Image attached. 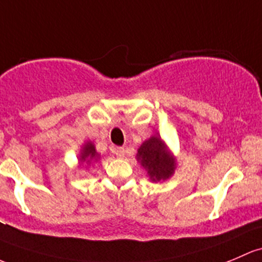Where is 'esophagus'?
I'll list each match as a JSON object with an SVG mask.
<instances>
[{"label":"esophagus","instance_id":"esophagus-1","mask_svg":"<svg viewBox=\"0 0 262 262\" xmlns=\"http://www.w3.org/2000/svg\"><path fill=\"white\" fill-rule=\"evenodd\" d=\"M113 153H114L118 158H124V156H125V149H124L123 147H115L114 149H113Z\"/></svg>","mask_w":262,"mask_h":262}]
</instances>
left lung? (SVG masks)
<instances>
[{
    "mask_svg": "<svg viewBox=\"0 0 262 262\" xmlns=\"http://www.w3.org/2000/svg\"><path fill=\"white\" fill-rule=\"evenodd\" d=\"M137 159L148 170L153 182L167 180L174 172V159L168 153L166 145L159 137H152L145 140L138 149Z\"/></svg>",
    "mask_w": 262,
    "mask_h": 262,
    "instance_id": "obj_1",
    "label": "left lung"
}]
</instances>
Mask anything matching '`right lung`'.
I'll list each match as a JSON object with an SVG mask.
<instances>
[{
  "label": "right lung",
  "mask_w": 262,
  "mask_h": 262,
  "mask_svg": "<svg viewBox=\"0 0 262 262\" xmlns=\"http://www.w3.org/2000/svg\"><path fill=\"white\" fill-rule=\"evenodd\" d=\"M98 158V153L95 152V147L93 145V143H88L86 145H84V149L81 152V162H88L94 161Z\"/></svg>",
  "instance_id": "right-lung-1"
}]
</instances>
